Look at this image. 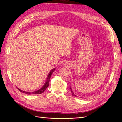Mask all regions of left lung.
<instances>
[{"mask_svg": "<svg viewBox=\"0 0 122 122\" xmlns=\"http://www.w3.org/2000/svg\"><path fill=\"white\" fill-rule=\"evenodd\" d=\"M70 89H71V92H72V95H73V96H74V97H76V95H75V94L74 93V92H73V91H72V89L71 87H70Z\"/></svg>", "mask_w": 122, "mask_h": 122, "instance_id": "obj_1", "label": "left lung"}]
</instances>
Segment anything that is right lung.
Segmentation results:
<instances>
[{
    "instance_id": "right-lung-1",
    "label": "right lung",
    "mask_w": 122,
    "mask_h": 122,
    "mask_svg": "<svg viewBox=\"0 0 122 122\" xmlns=\"http://www.w3.org/2000/svg\"><path fill=\"white\" fill-rule=\"evenodd\" d=\"M55 70V69L53 68L50 71L48 75L46 81V82H45L44 85H43V86L40 89H39V90L34 92H26L22 91V90H21L20 89H19L18 88H17L19 89V91H20V92H23L24 93H26L27 94H38L42 93L43 92H44L45 91H46V89L47 88V87L49 86V81H50V79L51 76V75H52V73Z\"/></svg>"
}]
</instances>
